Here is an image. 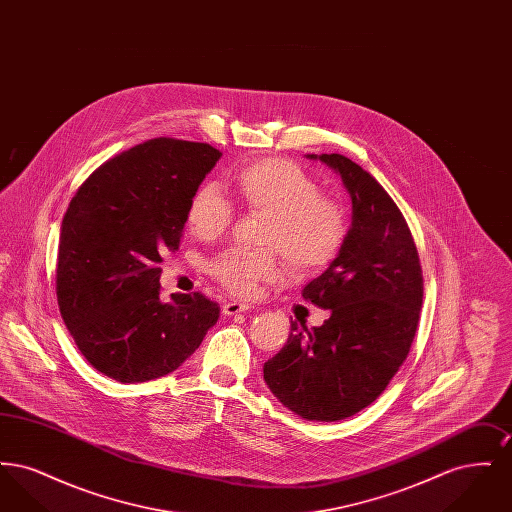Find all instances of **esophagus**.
I'll return each instance as SVG.
<instances>
[{
	"instance_id": "obj_1",
	"label": "esophagus",
	"mask_w": 512,
	"mask_h": 512,
	"mask_svg": "<svg viewBox=\"0 0 512 512\" xmlns=\"http://www.w3.org/2000/svg\"><path fill=\"white\" fill-rule=\"evenodd\" d=\"M249 309H251V305L242 303V301H224V303H222V313L228 315V317L238 315V313H245V311H249Z\"/></svg>"
}]
</instances>
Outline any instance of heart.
<instances>
[{
	"instance_id": "b5f03b06",
	"label": "heart",
	"mask_w": 512,
	"mask_h": 512,
	"mask_svg": "<svg viewBox=\"0 0 512 512\" xmlns=\"http://www.w3.org/2000/svg\"><path fill=\"white\" fill-rule=\"evenodd\" d=\"M234 194L247 213L265 217L261 245L280 253L292 274H311L328 267L347 242L349 217L338 199L320 194L317 182L286 159H261L230 178ZM234 207L217 184L205 182L188 201L186 222L201 242L226 234ZM211 274L228 292L251 295L276 276L270 251L230 249L211 263Z\"/></svg>"
}]
</instances>
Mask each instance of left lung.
Listing matches in <instances>:
<instances>
[{"label":"left lung","instance_id":"left-lung-1","mask_svg":"<svg viewBox=\"0 0 512 512\" xmlns=\"http://www.w3.org/2000/svg\"><path fill=\"white\" fill-rule=\"evenodd\" d=\"M307 157L340 174L351 195V228L340 255L303 288L305 301L328 309V318L311 330L292 322L263 372L284 407L336 422L376 401L407 359L424 282L407 220L376 178L340 153Z\"/></svg>","mask_w":512,"mask_h":512}]
</instances>
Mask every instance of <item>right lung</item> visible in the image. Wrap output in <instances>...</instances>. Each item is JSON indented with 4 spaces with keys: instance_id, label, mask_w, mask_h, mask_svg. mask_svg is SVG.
Masks as SVG:
<instances>
[{
    "instance_id": "right-lung-1",
    "label": "right lung",
    "mask_w": 512,
    "mask_h": 512,
    "mask_svg": "<svg viewBox=\"0 0 512 512\" xmlns=\"http://www.w3.org/2000/svg\"><path fill=\"white\" fill-rule=\"evenodd\" d=\"M220 155L209 144L155 138L105 161L69 203L59 311L86 361L121 384L176 370L219 320V305L199 292L163 303L159 263L178 249L188 201Z\"/></svg>"
}]
</instances>
